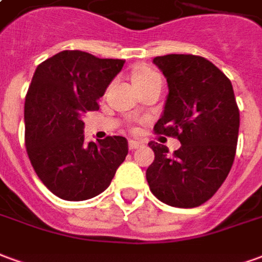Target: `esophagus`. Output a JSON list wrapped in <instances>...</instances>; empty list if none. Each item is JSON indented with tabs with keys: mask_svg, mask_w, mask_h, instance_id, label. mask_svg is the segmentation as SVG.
<instances>
[{
	"mask_svg": "<svg viewBox=\"0 0 262 262\" xmlns=\"http://www.w3.org/2000/svg\"><path fill=\"white\" fill-rule=\"evenodd\" d=\"M142 146V143L140 142H136V140H129V148L130 150H136Z\"/></svg>",
	"mask_w": 262,
	"mask_h": 262,
	"instance_id": "esophagus-1",
	"label": "esophagus"
}]
</instances>
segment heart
<instances>
[{
    "label": "heart",
    "mask_w": 262,
    "mask_h": 262,
    "mask_svg": "<svg viewBox=\"0 0 262 262\" xmlns=\"http://www.w3.org/2000/svg\"><path fill=\"white\" fill-rule=\"evenodd\" d=\"M133 84H146V82H150V81L161 80L160 75L150 69H140L135 71L133 74Z\"/></svg>",
    "instance_id": "obj_1"
}]
</instances>
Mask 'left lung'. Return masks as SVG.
I'll use <instances>...</instances> for the list:
<instances>
[{"label":"left lung","instance_id":"left-lung-1","mask_svg":"<svg viewBox=\"0 0 262 262\" xmlns=\"http://www.w3.org/2000/svg\"><path fill=\"white\" fill-rule=\"evenodd\" d=\"M153 63L167 78L164 111L157 135L177 137L168 153L150 142L154 161L146 171L150 191L176 208H196L213 196L236 156L240 114L230 80L213 63L193 54H167Z\"/></svg>","mask_w":262,"mask_h":262}]
</instances>
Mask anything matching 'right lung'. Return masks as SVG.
I'll return each instance as SVG.
<instances>
[{"label":"right lung","mask_w":262,"mask_h":262,"mask_svg":"<svg viewBox=\"0 0 262 262\" xmlns=\"http://www.w3.org/2000/svg\"><path fill=\"white\" fill-rule=\"evenodd\" d=\"M125 60L64 50L37 66L25 98V146L33 170L50 192L85 201L103 192L127 156V140L108 136L84 142L82 118Z\"/></svg>","instance_id":"1"}]
</instances>
